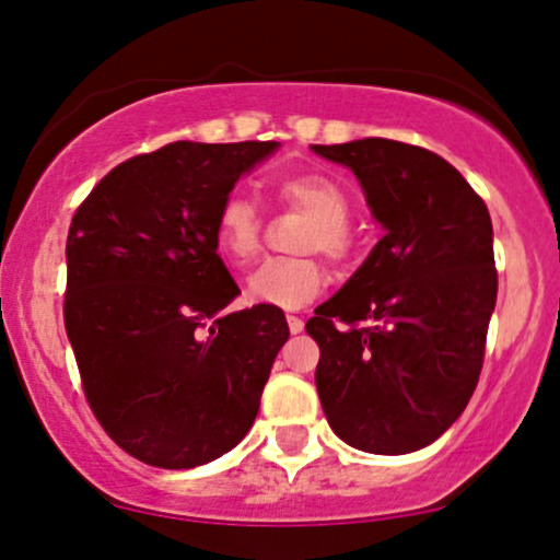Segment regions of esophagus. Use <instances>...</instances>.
I'll return each instance as SVG.
<instances>
[{"label": "esophagus", "instance_id": "34e87169", "mask_svg": "<svg viewBox=\"0 0 560 560\" xmlns=\"http://www.w3.org/2000/svg\"><path fill=\"white\" fill-rule=\"evenodd\" d=\"M287 324H289V331L292 334H300L302 326H305V320H302L300 316H294V313H289L287 316Z\"/></svg>", "mask_w": 560, "mask_h": 560}]
</instances>
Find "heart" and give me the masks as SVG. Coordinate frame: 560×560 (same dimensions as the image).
<instances>
[{
	"label": "heart",
	"instance_id": "b5f03b06",
	"mask_svg": "<svg viewBox=\"0 0 560 560\" xmlns=\"http://www.w3.org/2000/svg\"><path fill=\"white\" fill-rule=\"evenodd\" d=\"M279 199L289 208L311 215L298 247L302 253H320L334 266L345 268L355 260L358 240L350 229L352 199L337 178L326 173H292L276 186ZM213 236L221 255L236 266H247L260 255L262 215L249 197L231 191L221 199L213 223ZM326 287V268L313 255L273 258L249 276V300L273 307H300L318 298Z\"/></svg>",
	"mask_w": 560,
	"mask_h": 560
}]
</instances>
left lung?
Listing matches in <instances>:
<instances>
[{"label": "left lung", "mask_w": 560, "mask_h": 560, "mask_svg": "<svg viewBox=\"0 0 560 560\" xmlns=\"http://www.w3.org/2000/svg\"><path fill=\"white\" fill-rule=\"evenodd\" d=\"M313 152L352 168L387 231L305 324L326 421L365 453H413L477 389L498 298L490 210L423 147L371 137Z\"/></svg>", "instance_id": "1"}]
</instances>
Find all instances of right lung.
Listing matches in <instances>:
<instances>
[{
  "label": "right lung",
  "instance_id": "1",
  "mask_svg": "<svg viewBox=\"0 0 560 560\" xmlns=\"http://www.w3.org/2000/svg\"><path fill=\"white\" fill-rule=\"evenodd\" d=\"M276 141H173L128 158L70 221L66 331L89 408L141 464L195 468L240 445L289 339L281 307L223 314L240 287L213 223Z\"/></svg>",
  "mask_w": 560,
  "mask_h": 560
}]
</instances>
